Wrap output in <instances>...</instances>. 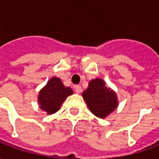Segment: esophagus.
<instances>
[{"label": "esophagus", "instance_id": "obj_1", "mask_svg": "<svg viewBox=\"0 0 159 159\" xmlns=\"http://www.w3.org/2000/svg\"><path fill=\"white\" fill-rule=\"evenodd\" d=\"M74 89H75V92L76 93H80L82 92V87L80 86V85H76V86L74 87Z\"/></svg>", "mask_w": 159, "mask_h": 159}]
</instances>
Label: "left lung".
<instances>
[{
    "instance_id": "obj_1",
    "label": "left lung",
    "mask_w": 159,
    "mask_h": 159,
    "mask_svg": "<svg viewBox=\"0 0 159 159\" xmlns=\"http://www.w3.org/2000/svg\"><path fill=\"white\" fill-rule=\"evenodd\" d=\"M91 112L100 118H105L117 106V95L106 87L102 79L96 78L89 83V88L83 93Z\"/></svg>"
}]
</instances>
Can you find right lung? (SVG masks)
<instances>
[{
	"mask_svg": "<svg viewBox=\"0 0 159 159\" xmlns=\"http://www.w3.org/2000/svg\"><path fill=\"white\" fill-rule=\"evenodd\" d=\"M73 91L69 87H65L61 80L52 77L39 93V103L42 110L48 114L56 112L67 97L72 94Z\"/></svg>",
	"mask_w": 159,
	"mask_h": 159,
	"instance_id": "add662e5",
	"label": "right lung"
}]
</instances>
